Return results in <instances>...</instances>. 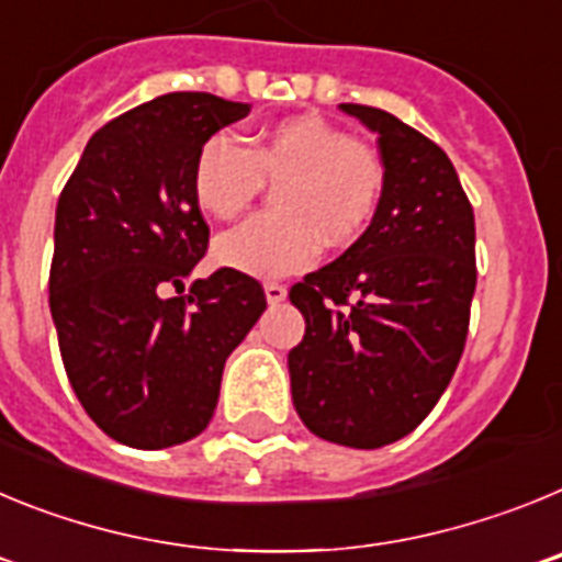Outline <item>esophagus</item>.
Returning <instances> with one entry per match:
<instances>
[{
	"mask_svg": "<svg viewBox=\"0 0 562 562\" xmlns=\"http://www.w3.org/2000/svg\"><path fill=\"white\" fill-rule=\"evenodd\" d=\"M265 295H267V304H281L286 297V286L284 284H276V281H270V284H265Z\"/></svg>",
	"mask_w": 562,
	"mask_h": 562,
	"instance_id": "obj_1",
	"label": "esophagus"
}]
</instances>
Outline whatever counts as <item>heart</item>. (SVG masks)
Masks as SVG:
<instances>
[{"instance_id":"heart-1","label":"heart","mask_w":562,"mask_h":562,"mask_svg":"<svg viewBox=\"0 0 562 562\" xmlns=\"http://www.w3.org/2000/svg\"><path fill=\"white\" fill-rule=\"evenodd\" d=\"M276 211L222 233L216 261L258 278L304 270L329 247L355 241L374 220L385 191V166L369 143L355 140L317 114L267 126L238 146L227 134L202 143L193 162L196 205L216 220L245 211L265 182H277Z\"/></svg>"}]
</instances>
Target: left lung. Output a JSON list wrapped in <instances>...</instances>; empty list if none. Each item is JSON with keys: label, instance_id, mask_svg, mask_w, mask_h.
Here are the masks:
<instances>
[{"label": "left lung", "instance_id": "obj_1", "mask_svg": "<svg viewBox=\"0 0 562 562\" xmlns=\"http://www.w3.org/2000/svg\"><path fill=\"white\" fill-rule=\"evenodd\" d=\"M340 109L376 134L385 191L355 245L290 290L306 321L290 380L312 434L374 450L408 436L453 380L475 292V220L434 140L382 109Z\"/></svg>", "mask_w": 562, "mask_h": 562}]
</instances>
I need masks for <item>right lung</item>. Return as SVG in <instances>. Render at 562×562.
Listing matches in <instances>:
<instances>
[{
    "label": "right lung",
    "instance_id": "add662e5",
    "mask_svg": "<svg viewBox=\"0 0 562 562\" xmlns=\"http://www.w3.org/2000/svg\"><path fill=\"white\" fill-rule=\"evenodd\" d=\"M247 112L211 92L128 109L89 137L58 196L49 312L64 369L89 419L128 448L200 436L225 360L267 310L256 278L231 267L182 295L211 236L193 162Z\"/></svg>",
    "mask_w": 562,
    "mask_h": 562
}]
</instances>
